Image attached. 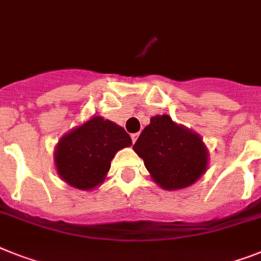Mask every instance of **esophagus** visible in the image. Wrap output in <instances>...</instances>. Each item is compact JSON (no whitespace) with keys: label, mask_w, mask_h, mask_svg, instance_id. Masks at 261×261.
<instances>
[{"label":"esophagus","mask_w":261,"mask_h":261,"mask_svg":"<svg viewBox=\"0 0 261 261\" xmlns=\"http://www.w3.org/2000/svg\"><path fill=\"white\" fill-rule=\"evenodd\" d=\"M130 137H132V143L135 144L136 140H137V137H139V133H132V135H130Z\"/></svg>","instance_id":"1"}]
</instances>
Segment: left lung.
<instances>
[{
	"label": "left lung",
	"mask_w": 261,
	"mask_h": 261,
	"mask_svg": "<svg viewBox=\"0 0 261 261\" xmlns=\"http://www.w3.org/2000/svg\"><path fill=\"white\" fill-rule=\"evenodd\" d=\"M133 149L153 181L167 191L187 188L205 173L208 150L197 133L157 115L144 128Z\"/></svg>",
	"instance_id": "left-lung-1"
}]
</instances>
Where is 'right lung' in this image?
Here are the masks:
<instances>
[{"label":"right lung","mask_w":261,"mask_h":261,"mask_svg":"<svg viewBox=\"0 0 261 261\" xmlns=\"http://www.w3.org/2000/svg\"><path fill=\"white\" fill-rule=\"evenodd\" d=\"M130 145V136L121 126L94 116L60 139L55 150L56 169L70 187L89 191L104 181L118 150Z\"/></svg>","instance_id":"right-lung-1"}]
</instances>
